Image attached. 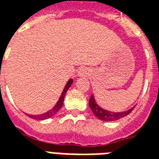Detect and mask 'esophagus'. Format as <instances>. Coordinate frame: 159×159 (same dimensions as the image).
Returning <instances> with one entry per match:
<instances>
[{
    "instance_id": "obj_1",
    "label": "esophagus",
    "mask_w": 159,
    "mask_h": 159,
    "mask_svg": "<svg viewBox=\"0 0 159 159\" xmlns=\"http://www.w3.org/2000/svg\"><path fill=\"white\" fill-rule=\"evenodd\" d=\"M87 75H89V70L85 68H83V69H81L78 71V76H85Z\"/></svg>"
}]
</instances>
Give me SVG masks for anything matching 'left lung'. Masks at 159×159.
Here are the masks:
<instances>
[{
  "label": "left lung",
  "mask_w": 159,
  "mask_h": 159,
  "mask_svg": "<svg viewBox=\"0 0 159 159\" xmlns=\"http://www.w3.org/2000/svg\"><path fill=\"white\" fill-rule=\"evenodd\" d=\"M89 107L95 117H98L100 120L105 121V122L116 121V120L126 117L127 115H129L134 108V107H132L129 110L125 111H123V112H111V111H109L104 110L97 105L93 94L91 95L89 99Z\"/></svg>",
  "instance_id": "obj_1"
}]
</instances>
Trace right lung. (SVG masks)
Returning a JSON list of instances; mask_svg holds the SVG:
<instances>
[{
  "mask_svg": "<svg viewBox=\"0 0 159 159\" xmlns=\"http://www.w3.org/2000/svg\"><path fill=\"white\" fill-rule=\"evenodd\" d=\"M73 81L72 79H70L67 83H66V87H65V89L63 90L62 93H61V96L59 98V101L57 102V104L55 105V107L52 108V110L48 111H47L46 113H43L42 115H36V116H32V115H28L30 117H31L33 119H36V120H44V119H48V118H50V117H52L53 115H55L57 113V111H59V109L62 107L63 103H64V100H65V96H66V93L67 92V90L69 89V88L70 87V85L72 84Z\"/></svg>",
  "mask_w": 159,
  "mask_h": 159,
  "instance_id": "obj_1",
  "label": "right lung"
}]
</instances>
